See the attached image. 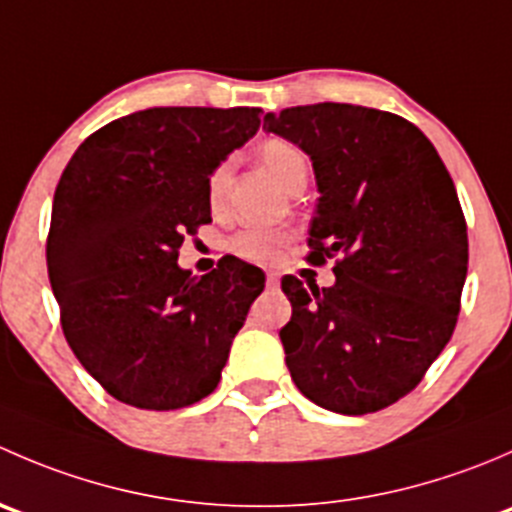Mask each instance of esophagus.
<instances>
[{"label":"esophagus","mask_w":512,"mask_h":512,"mask_svg":"<svg viewBox=\"0 0 512 512\" xmlns=\"http://www.w3.org/2000/svg\"><path fill=\"white\" fill-rule=\"evenodd\" d=\"M265 285H267V289H277L280 287V275H277V272H267Z\"/></svg>","instance_id":"esophagus-1"}]
</instances>
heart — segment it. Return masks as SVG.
<instances>
[{
  "mask_svg": "<svg viewBox=\"0 0 512 512\" xmlns=\"http://www.w3.org/2000/svg\"><path fill=\"white\" fill-rule=\"evenodd\" d=\"M257 158L265 165L267 173L282 185V188L294 193L297 188H304L309 173L307 156L302 148L285 138H267L257 151ZM232 160L223 158L213 165L205 180V195L213 213H220L227 203V185H230ZM294 240V232L287 227H247V230L235 232L227 242V250L240 260L252 262V265H270L277 262L285 252V247Z\"/></svg>",
  "mask_w": 512,
  "mask_h": 512,
  "instance_id": "heart-1",
  "label": "heart"
}]
</instances>
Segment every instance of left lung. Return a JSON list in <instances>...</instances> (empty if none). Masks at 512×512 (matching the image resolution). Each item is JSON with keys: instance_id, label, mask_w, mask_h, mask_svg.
<instances>
[{"instance_id": "obj_1", "label": "left lung", "mask_w": 512, "mask_h": 512, "mask_svg": "<svg viewBox=\"0 0 512 512\" xmlns=\"http://www.w3.org/2000/svg\"><path fill=\"white\" fill-rule=\"evenodd\" d=\"M267 131L312 158L319 203L312 265L334 257L332 287L287 275L280 329L297 389L334 414H374L404 399L453 337L468 272L456 185L406 118L352 103L267 113Z\"/></svg>"}]
</instances>
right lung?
Returning a JSON list of instances; mask_svg holds the SVG:
<instances>
[{"instance_id": "obj_1", "label": "right lung", "mask_w": 512, "mask_h": 512, "mask_svg": "<svg viewBox=\"0 0 512 512\" xmlns=\"http://www.w3.org/2000/svg\"><path fill=\"white\" fill-rule=\"evenodd\" d=\"M257 128L260 108H148L91 133L61 173L49 282L71 352L113 399L175 411L218 386L265 275L223 257L198 280L178 250L210 223L213 165Z\"/></svg>"}]
</instances>
